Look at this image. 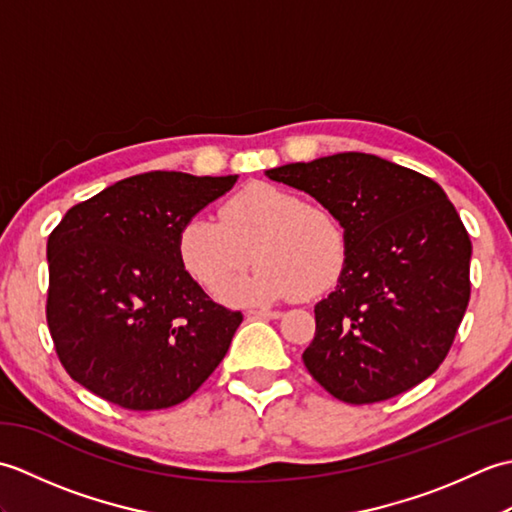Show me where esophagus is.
<instances>
[{
	"label": "esophagus",
	"mask_w": 512,
	"mask_h": 512,
	"mask_svg": "<svg viewBox=\"0 0 512 512\" xmlns=\"http://www.w3.org/2000/svg\"><path fill=\"white\" fill-rule=\"evenodd\" d=\"M250 314H253V317H257V319H279L284 312H279V310H250Z\"/></svg>",
	"instance_id": "34e87169"
}]
</instances>
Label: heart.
<instances>
[{
  "instance_id": "1",
  "label": "heart",
  "mask_w": 512,
  "mask_h": 512,
  "mask_svg": "<svg viewBox=\"0 0 512 512\" xmlns=\"http://www.w3.org/2000/svg\"><path fill=\"white\" fill-rule=\"evenodd\" d=\"M176 246L184 270L211 292L235 279L255 257V273L224 292L226 299L250 303L288 299L297 292L317 297L339 281L347 259L345 228L332 209L266 182L231 195L220 220L189 217Z\"/></svg>"
}]
</instances>
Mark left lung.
<instances>
[{
    "label": "left lung",
    "instance_id": "8db88e82",
    "mask_svg": "<svg viewBox=\"0 0 512 512\" xmlns=\"http://www.w3.org/2000/svg\"><path fill=\"white\" fill-rule=\"evenodd\" d=\"M339 217L347 259L314 306L303 363L350 405L394 398L429 378L471 297V239L438 182L372 154L345 151L268 169Z\"/></svg>",
    "mask_w": 512,
    "mask_h": 512
}]
</instances>
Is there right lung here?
<instances>
[{
  "instance_id": "right-lung-1",
  "label": "right lung",
  "mask_w": 512,
  "mask_h": 512,
  "mask_svg": "<svg viewBox=\"0 0 512 512\" xmlns=\"http://www.w3.org/2000/svg\"><path fill=\"white\" fill-rule=\"evenodd\" d=\"M237 176L149 171L72 206L48 237V328L76 383L132 411L187 400L222 363L242 312L178 257L189 217Z\"/></svg>"
}]
</instances>
